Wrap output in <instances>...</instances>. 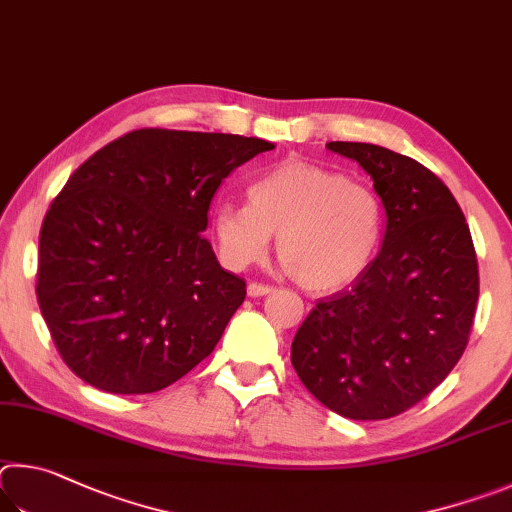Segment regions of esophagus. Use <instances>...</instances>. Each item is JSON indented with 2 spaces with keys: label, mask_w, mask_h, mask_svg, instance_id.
Wrapping results in <instances>:
<instances>
[{
  "label": "esophagus",
  "mask_w": 512,
  "mask_h": 512,
  "mask_svg": "<svg viewBox=\"0 0 512 512\" xmlns=\"http://www.w3.org/2000/svg\"><path fill=\"white\" fill-rule=\"evenodd\" d=\"M270 292H274V288L272 285H263V283H249L247 285V294L249 297H265V294H270Z\"/></svg>",
  "instance_id": "1"
}]
</instances>
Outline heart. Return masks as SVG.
<instances>
[{"mask_svg":"<svg viewBox=\"0 0 512 512\" xmlns=\"http://www.w3.org/2000/svg\"><path fill=\"white\" fill-rule=\"evenodd\" d=\"M249 204L218 202L211 211L215 249L227 270L276 251L299 285L335 292L355 283L378 256L384 206L371 186L306 159H285L247 188Z\"/></svg>","mask_w":512,"mask_h":512,"instance_id":"heart-1","label":"heart"}]
</instances>
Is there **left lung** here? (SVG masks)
Segmentation results:
<instances>
[{
	"instance_id": "obj_1",
	"label": "left lung",
	"mask_w": 512,
	"mask_h": 512,
	"mask_svg": "<svg viewBox=\"0 0 512 512\" xmlns=\"http://www.w3.org/2000/svg\"><path fill=\"white\" fill-rule=\"evenodd\" d=\"M326 148L371 175L387 229L369 270L310 310L294 335L292 366L335 414L391 418L461 360L479 299L477 254L461 206L432 170L373 143Z\"/></svg>"
}]
</instances>
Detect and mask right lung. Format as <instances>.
Instances as JSON below:
<instances>
[{"label": "right lung", "instance_id": "1", "mask_svg": "<svg viewBox=\"0 0 512 512\" xmlns=\"http://www.w3.org/2000/svg\"><path fill=\"white\" fill-rule=\"evenodd\" d=\"M274 143L146 128L94 152L40 231L38 303L58 353L107 393H152L209 357L245 281L202 233L222 179Z\"/></svg>", "mask_w": 512, "mask_h": 512}]
</instances>
